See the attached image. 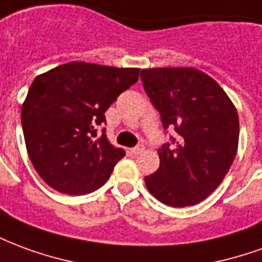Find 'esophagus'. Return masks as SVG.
Instances as JSON below:
<instances>
[{"label":"esophagus","instance_id":"esophagus-1","mask_svg":"<svg viewBox=\"0 0 262 262\" xmlns=\"http://www.w3.org/2000/svg\"><path fill=\"white\" fill-rule=\"evenodd\" d=\"M132 153L133 154H140V153H143V151H144V146H143V144H137L136 147H133L130 150Z\"/></svg>","mask_w":262,"mask_h":262}]
</instances>
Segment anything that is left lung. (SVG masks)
<instances>
[{"mask_svg": "<svg viewBox=\"0 0 262 262\" xmlns=\"http://www.w3.org/2000/svg\"><path fill=\"white\" fill-rule=\"evenodd\" d=\"M140 78L164 130L177 133L159 148V170L144 177L148 192L172 208L202 202L236 157V108L219 84L196 69H147Z\"/></svg>", "mask_w": 262, "mask_h": 262, "instance_id": "obj_1", "label": "left lung"}]
</instances>
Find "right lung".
Segmentation results:
<instances>
[{
    "mask_svg": "<svg viewBox=\"0 0 262 262\" xmlns=\"http://www.w3.org/2000/svg\"><path fill=\"white\" fill-rule=\"evenodd\" d=\"M139 69L71 61L37 75L22 105L32 164L61 193L85 195L108 181L125 151L106 139L105 112L139 80Z\"/></svg>",
    "mask_w": 262,
    "mask_h": 262,
    "instance_id": "obj_1",
    "label": "right lung"
}]
</instances>
